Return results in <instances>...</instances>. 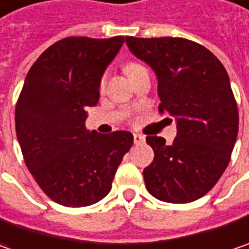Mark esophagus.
<instances>
[{
  "label": "esophagus",
  "instance_id": "obj_1",
  "mask_svg": "<svg viewBox=\"0 0 249 249\" xmlns=\"http://www.w3.org/2000/svg\"><path fill=\"white\" fill-rule=\"evenodd\" d=\"M134 142H135L137 145H141V143L145 142V137H143L142 134H134Z\"/></svg>",
  "mask_w": 249,
  "mask_h": 249
}]
</instances>
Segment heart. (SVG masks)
Masks as SVG:
<instances>
[{"mask_svg": "<svg viewBox=\"0 0 249 249\" xmlns=\"http://www.w3.org/2000/svg\"><path fill=\"white\" fill-rule=\"evenodd\" d=\"M138 67L141 66H139V65H134V63H132V65H128V67H126V71L134 70V69H138ZM104 86H106V76H104V77H103V80H101V89H103Z\"/></svg>", "mask_w": 249, "mask_h": 249, "instance_id": "heart-1", "label": "heart"}]
</instances>
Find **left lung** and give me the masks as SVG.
Instances as JSON below:
<instances>
[{"label":"left lung","instance_id":"8db88e82","mask_svg":"<svg viewBox=\"0 0 249 249\" xmlns=\"http://www.w3.org/2000/svg\"><path fill=\"white\" fill-rule=\"evenodd\" d=\"M126 46L158 79L159 111L175 117L168 145L146 137L155 158L143 169L148 192L166 203L203 197L228 166L238 134V110L230 77L209 49L183 37H125Z\"/></svg>","mask_w":249,"mask_h":249}]
</instances>
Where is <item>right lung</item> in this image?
Here are the masks:
<instances>
[{
    "label": "right lung",
    "mask_w": 249,
    "mask_h": 249,
    "mask_svg": "<svg viewBox=\"0 0 249 249\" xmlns=\"http://www.w3.org/2000/svg\"><path fill=\"white\" fill-rule=\"evenodd\" d=\"M124 39H62L26 74L15 108L17 137L34 179L62 206L84 207L106 197L132 146L128 131L86 128V108L98 103L101 77Z\"/></svg>",
    "instance_id": "1"
}]
</instances>
